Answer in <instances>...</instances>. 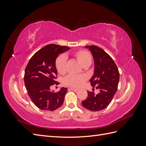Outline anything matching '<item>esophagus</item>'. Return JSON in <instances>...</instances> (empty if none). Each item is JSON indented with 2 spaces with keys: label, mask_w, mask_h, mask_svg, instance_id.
Listing matches in <instances>:
<instances>
[{
  "label": "esophagus",
  "mask_w": 146,
  "mask_h": 146,
  "mask_svg": "<svg viewBox=\"0 0 146 146\" xmlns=\"http://www.w3.org/2000/svg\"><path fill=\"white\" fill-rule=\"evenodd\" d=\"M69 90H72V91H75V92H76V91H77L78 90V89H76V88H69Z\"/></svg>",
  "instance_id": "34e87169"
}]
</instances>
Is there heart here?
Returning <instances> with one entry per match:
<instances>
[{
  "label": "heart",
  "mask_w": 146,
  "mask_h": 146,
  "mask_svg": "<svg viewBox=\"0 0 146 146\" xmlns=\"http://www.w3.org/2000/svg\"><path fill=\"white\" fill-rule=\"evenodd\" d=\"M74 55L83 67L87 66H90L92 63V56L86 50H78L74 53ZM66 60L67 58L64 55H60L56 58L55 63V68L57 72L60 74H64L66 72ZM86 78L87 77L85 75H81V76L69 75L64 79L63 83L66 85L78 88L83 85Z\"/></svg>",
  "instance_id": "1"
}]
</instances>
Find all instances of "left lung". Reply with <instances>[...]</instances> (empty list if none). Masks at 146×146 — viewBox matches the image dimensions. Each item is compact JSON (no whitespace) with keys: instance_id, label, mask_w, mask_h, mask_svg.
Here are the masks:
<instances>
[{"instance_id":"obj_1","label":"left lung","mask_w":146,"mask_h":146,"mask_svg":"<svg viewBox=\"0 0 146 146\" xmlns=\"http://www.w3.org/2000/svg\"><path fill=\"white\" fill-rule=\"evenodd\" d=\"M94 60V72L90 79L91 86L99 90L98 94L88 92L87 98L82 104L92 111H98L107 108L111 103L117 90L119 72L114 61L107 52L96 46H87Z\"/></svg>"}]
</instances>
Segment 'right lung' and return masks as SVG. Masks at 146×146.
<instances>
[{
	"label": "right lung",
	"mask_w": 146,
	"mask_h": 146,
	"mask_svg": "<svg viewBox=\"0 0 146 146\" xmlns=\"http://www.w3.org/2000/svg\"><path fill=\"white\" fill-rule=\"evenodd\" d=\"M70 48L51 44L42 47L32 56L26 66L24 83L28 94L38 108L45 111H54L63 105L67 93L66 88L57 92L50 91V87L58 82L55 60L59 54Z\"/></svg>",
	"instance_id": "right-lung-1"
}]
</instances>
